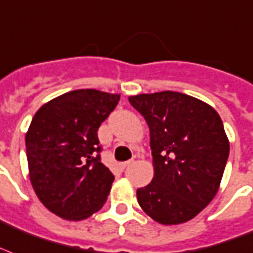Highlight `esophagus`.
<instances>
[{
    "mask_svg": "<svg viewBox=\"0 0 253 253\" xmlns=\"http://www.w3.org/2000/svg\"><path fill=\"white\" fill-rule=\"evenodd\" d=\"M131 163H132V161L122 162V163H121V165H119V166H121V169H126V167H127V166H130Z\"/></svg>",
    "mask_w": 253,
    "mask_h": 253,
    "instance_id": "34e87169",
    "label": "esophagus"
}]
</instances>
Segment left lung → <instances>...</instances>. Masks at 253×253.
Returning a JSON list of instances; mask_svg holds the SVG:
<instances>
[{
    "instance_id": "1",
    "label": "left lung",
    "mask_w": 253,
    "mask_h": 253,
    "mask_svg": "<svg viewBox=\"0 0 253 253\" xmlns=\"http://www.w3.org/2000/svg\"><path fill=\"white\" fill-rule=\"evenodd\" d=\"M150 128L154 178L136 190L148 216L165 225L194 219L215 198L229 155L216 110L176 91L128 98Z\"/></svg>"
}]
</instances>
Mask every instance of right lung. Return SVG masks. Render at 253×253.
I'll use <instances>...</instances> for the list:
<instances>
[{
    "label": "right lung",
    "mask_w": 253,
    "mask_h": 253,
    "mask_svg": "<svg viewBox=\"0 0 253 253\" xmlns=\"http://www.w3.org/2000/svg\"><path fill=\"white\" fill-rule=\"evenodd\" d=\"M119 94L65 92L38 110L26 132L29 176L38 199L65 220H84L107 200L114 175L101 162L98 128Z\"/></svg>",
    "instance_id": "right-lung-1"
}]
</instances>
